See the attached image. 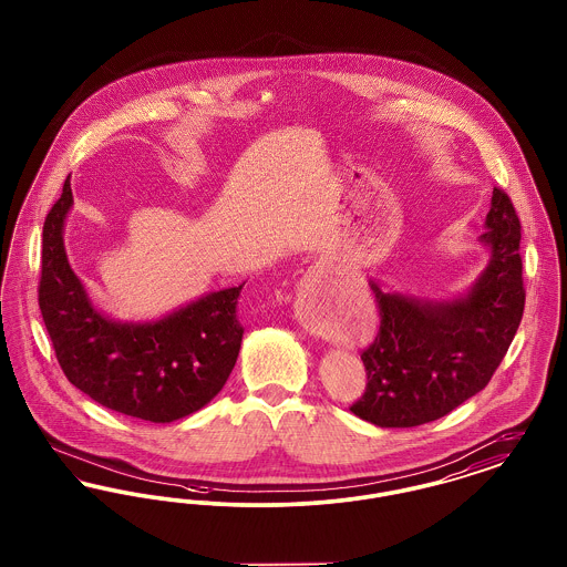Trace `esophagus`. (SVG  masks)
<instances>
[{"label": "esophagus", "mask_w": 567, "mask_h": 567, "mask_svg": "<svg viewBox=\"0 0 567 567\" xmlns=\"http://www.w3.org/2000/svg\"><path fill=\"white\" fill-rule=\"evenodd\" d=\"M324 268H319V270L312 271L308 278H306V282H303V289H301V296L297 297L296 303V312L297 319L301 321V324L306 327V329H310V331H317V333H323V327L321 323L310 315V310H308V303H310V299H315L317 293H319V289H321V278H323Z\"/></svg>", "instance_id": "1"}]
</instances>
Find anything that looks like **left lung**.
I'll return each instance as SVG.
<instances>
[{"label": "left lung", "instance_id": "obj_1", "mask_svg": "<svg viewBox=\"0 0 567 567\" xmlns=\"http://www.w3.org/2000/svg\"><path fill=\"white\" fill-rule=\"evenodd\" d=\"M485 274L465 297L419 301L382 293L374 342L361 352L368 384L352 412L378 427H416L446 416L488 384L523 319L520 220L504 189H493Z\"/></svg>", "mask_w": 567, "mask_h": 567}]
</instances>
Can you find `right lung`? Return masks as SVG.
Segmentation results:
<instances>
[{"mask_svg":"<svg viewBox=\"0 0 567 567\" xmlns=\"http://www.w3.org/2000/svg\"><path fill=\"white\" fill-rule=\"evenodd\" d=\"M70 181L44 220L38 303L65 378L114 412L169 423L208 404L231 374L244 327L240 287L202 297L155 323L102 317L70 268L63 220Z\"/></svg>","mask_w":567,"mask_h":567,"instance_id":"1","label":"right lung"}]
</instances>
